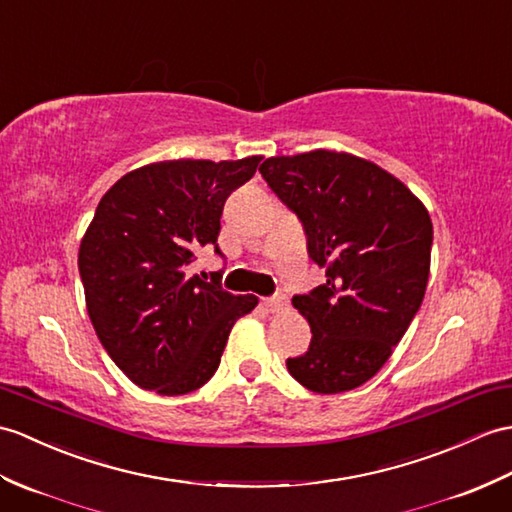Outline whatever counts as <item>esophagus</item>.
<instances>
[{
    "instance_id": "1",
    "label": "esophagus",
    "mask_w": 512,
    "mask_h": 512,
    "mask_svg": "<svg viewBox=\"0 0 512 512\" xmlns=\"http://www.w3.org/2000/svg\"><path fill=\"white\" fill-rule=\"evenodd\" d=\"M261 305H264L266 312L275 314V312H281V310H285V307H288V299H285L283 294H275V296H268V299L261 301Z\"/></svg>"
}]
</instances>
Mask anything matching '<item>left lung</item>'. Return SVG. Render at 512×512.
I'll return each mask as SVG.
<instances>
[{
  "label": "left lung",
  "mask_w": 512,
  "mask_h": 512,
  "mask_svg": "<svg viewBox=\"0 0 512 512\" xmlns=\"http://www.w3.org/2000/svg\"><path fill=\"white\" fill-rule=\"evenodd\" d=\"M301 220L307 253L327 281L292 305L312 342L288 371L320 395L362 386L386 364L423 303L432 220L410 189L375 163L314 150L272 157L259 168Z\"/></svg>",
  "instance_id": "1"
}]
</instances>
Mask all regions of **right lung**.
<instances>
[{
	"label": "right lung",
	"mask_w": 512,
	"mask_h": 512,
	"mask_svg": "<svg viewBox=\"0 0 512 512\" xmlns=\"http://www.w3.org/2000/svg\"><path fill=\"white\" fill-rule=\"evenodd\" d=\"M259 161L144 165L95 209L78 253L87 312L106 353L139 388L185 395L207 384L235 320L257 305V296L231 294L220 275L205 281L192 266L202 248L224 257V202Z\"/></svg>",
	"instance_id": "add662e5"
}]
</instances>
